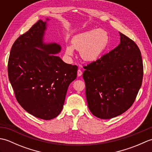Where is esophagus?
Returning a JSON list of instances; mask_svg holds the SVG:
<instances>
[{
  "instance_id": "obj_1",
  "label": "esophagus",
  "mask_w": 152,
  "mask_h": 152,
  "mask_svg": "<svg viewBox=\"0 0 152 152\" xmlns=\"http://www.w3.org/2000/svg\"><path fill=\"white\" fill-rule=\"evenodd\" d=\"M82 75V71L80 69H78V76H81Z\"/></svg>"
}]
</instances>
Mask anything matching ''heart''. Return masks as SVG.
<instances>
[{"instance_id": "b5f03b06", "label": "heart", "mask_w": 152, "mask_h": 152, "mask_svg": "<svg viewBox=\"0 0 152 152\" xmlns=\"http://www.w3.org/2000/svg\"><path fill=\"white\" fill-rule=\"evenodd\" d=\"M108 42V33L101 28L82 32L72 37L71 45H66L65 55L70 59L74 56V50H76L80 51V55L83 61L93 62L101 56Z\"/></svg>"}]
</instances>
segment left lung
Listing matches in <instances>:
<instances>
[{"label": "left lung", "instance_id": "1", "mask_svg": "<svg viewBox=\"0 0 152 152\" xmlns=\"http://www.w3.org/2000/svg\"><path fill=\"white\" fill-rule=\"evenodd\" d=\"M120 43L83 66V78L90 112L101 119L122 114L134 102L142 85L143 63L137 45L119 33Z\"/></svg>", "mask_w": 152, "mask_h": 152}]
</instances>
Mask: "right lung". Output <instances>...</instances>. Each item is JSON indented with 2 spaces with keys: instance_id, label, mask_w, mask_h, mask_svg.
Here are the masks:
<instances>
[{
  "instance_id": "1",
  "label": "right lung",
  "mask_w": 152,
  "mask_h": 152,
  "mask_svg": "<svg viewBox=\"0 0 152 152\" xmlns=\"http://www.w3.org/2000/svg\"><path fill=\"white\" fill-rule=\"evenodd\" d=\"M46 21L39 20L13 44L8 78L15 98L25 111L50 120L63 110L67 89L76 78L78 66L65 63L59 56L61 46L44 42Z\"/></svg>"
}]
</instances>
